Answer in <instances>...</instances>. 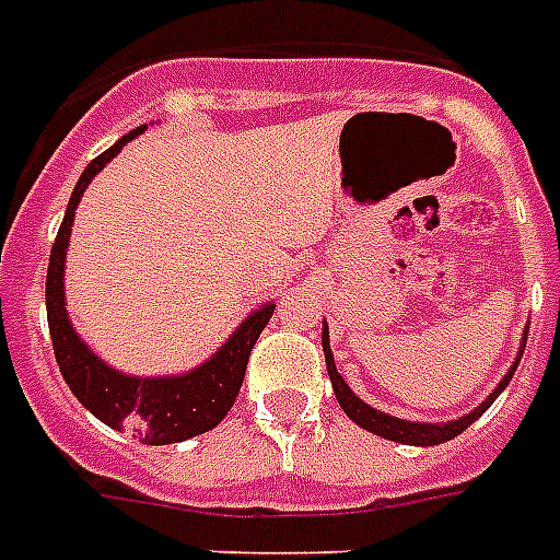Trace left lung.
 I'll return each instance as SVG.
<instances>
[{"mask_svg":"<svg viewBox=\"0 0 560 560\" xmlns=\"http://www.w3.org/2000/svg\"><path fill=\"white\" fill-rule=\"evenodd\" d=\"M523 349H526V334H523L521 351H517V360L512 363V369L505 372L503 381L497 383V389L491 392V395H488V398L482 400L479 407H474L470 412H465V416L453 418V421H435V424H430V421H407V418H395V416H389V412H381V409H374L372 404H366L363 398H358V395L351 392L349 383H346V377L337 372V363H334L331 346H328V325H323L325 366H328V377H331L334 395H337V400H340L342 412H346V416H349L354 424H360L363 430H369V433L383 435V439H389V442L418 444V447H433V444L451 442V439H456L462 430H468V427L474 424V421H477V418L482 416V412H486V409L491 407L497 398H500V392L509 386L514 369H517V363H521V358H523Z\"/></svg>","mask_w":560,"mask_h":560,"instance_id":"obj_1","label":"left lung"}]
</instances>
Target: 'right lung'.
Segmentation results:
<instances>
[{
	"instance_id": "add662e5",
	"label": "right lung",
	"mask_w": 560,
	"mask_h": 560,
	"mask_svg": "<svg viewBox=\"0 0 560 560\" xmlns=\"http://www.w3.org/2000/svg\"><path fill=\"white\" fill-rule=\"evenodd\" d=\"M144 130H148L144 125L136 127L133 133L118 139L109 151L95 156L78 179L55 246H51V258H48L46 314L57 366H60V374L69 383L74 398L113 430H133L144 444H174L206 433L226 418L237 392H241V383H244L249 351L270 323L276 305L267 302V305L255 307L253 314L229 334V340L191 372L160 374V377H139V374H125L107 366L74 334L69 314H66L63 288L66 249H69V237H72L74 209H78L92 177Z\"/></svg>"
}]
</instances>
